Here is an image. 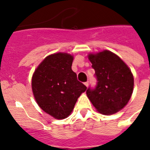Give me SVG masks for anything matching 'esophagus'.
I'll return each mask as SVG.
<instances>
[{
	"label": "esophagus",
	"mask_w": 150,
	"mask_h": 150,
	"mask_svg": "<svg viewBox=\"0 0 150 150\" xmlns=\"http://www.w3.org/2000/svg\"><path fill=\"white\" fill-rule=\"evenodd\" d=\"M84 84H85V86H87V87H88V81L86 82V83H85Z\"/></svg>",
	"instance_id": "obj_1"
}]
</instances>
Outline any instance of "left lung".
I'll return each instance as SVG.
<instances>
[{"label":"left lung","mask_w":150,"mask_h":150,"mask_svg":"<svg viewBox=\"0 0 150 150\" xmlns=\"http://www.w3.org/2000/svg\"><path fill=\"white\" fill-rule=\"evenodd\" d=\"M95 71L97 86L87 89L94 107L104 115L114 114L128 104L134 88L132 71L120 57L108 50L88 54Z\"/></svg>","instance_id":"left-lung-1"}]
</instances>
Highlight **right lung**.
I'll return each instance as SVG.
<instances>
[{
	"instance_id": "add662e5",
	"label": "right lung",
	"mask_w": 150,
	"mask_h": 150,
	"mask_svg": "<svg viewBox=\"0 0 150 150\" xmlns=\"http://www.w3.org/2000/svg\"><path fill=\"white\" fill-rule=\"evenodd\" d=\"M74 57L65 52L45 58L34 71L31 87L36 101L46 113L57 120L71 114L86 86L77 80L71 69Z\"/></svg>"
}]
</instances>
